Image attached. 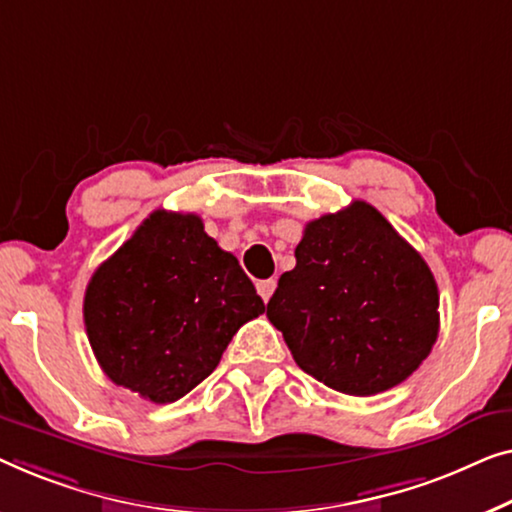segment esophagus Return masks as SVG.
<instances>
[{
  "label": "esophagus",
  "mask_w": 512,
  "mask_h": 512,
  "mask_svg": "<svg viewBox=\"0 0 512 512\" xmlns=\"http://www.w3.org/2000/svg\"><path fill=\"white\" fill-rule=\"evenodd\" d=\"M273 290H276V280H273V278L259 280V283H257V292H259V297H262L264 301H269V299H271Z\"/></svg>",
  "instance_id": "34e87169"
}]
</instances>
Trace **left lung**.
Returning a JSON list of instances; mask_svg holds the SVG:
<instances>
[{"label": "left lung", "instance_id": "8db88e82", "mask_svg": "<svg viewBox=\"0 0 512 512\" xmlns=\"http://www.w3.org/2000/svg\"><path fill=\"white\" fill-rule=\"evenodd\" d=\"M266 318L308 376L352 397L399 385L438 338V287L422 255L366 201L308 222Z\"/></svg>", "mask_w": 512, "mask_h": 512}]
</instances>
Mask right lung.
Masks as SVG:
<instances>
[{"label": "right lung", "mask_w": 512, "mask_h": 512, "mask_svg": "<svg viewBox=\"0 0 512 512\" xmlns=\"http://www.w3.org/2000/svg\"><path fill=\"white\" fill-rule=\"evenodd\" d=\"M264 308L199 215L155 211L92 273L83 318L115 385L171 403L211 376L232 336Z\"/></svg>", "instance_id": "right-lung-1"}]
</instances>
